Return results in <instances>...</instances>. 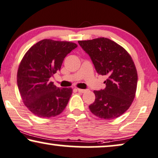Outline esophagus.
I'll return each mask as SVG.
<instances>
[{"label": "esophagus", "instance_id": "obj_1", "mask_svg": "<svg viewBox=\"0 0 158 158\" xmlns=\"http://www.w3.org/2000/svg\"><path fill=\"white\" fill-rule=\"evenodd\" d=\"M77 90H78V92H81V93H84V92H87V89H79V88H78Z\"/></svg>", "mask_w": 158, "mask_h": 158}]
</instances>
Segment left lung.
Instances as JSON below:
<instances>
[{
  "instance_id": "8db88e82",
  "label": "left lung",
  "mask_w": 158,
  "mask_h": 158,
  "mask_svg": "<svg viewBox=\"0 0 158 158\" xmlns=\"http://www.w3.org/2000/svg\"><path fill=\"white\" fill-rule=\"evenodd\" d=\"M89 54L99 74L108 76L106 87L96 91L95 100L89 108L94 115L105 120L123 114L135 98L137 71L129 52L114 41L105 37L78 41Z\"/></svg>"
}]
</instances>
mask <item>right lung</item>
Listing matches in <instances>:
<instances>
[{
  "label": "right lung",
  "mask_w": 158,
  "mask_h": 158,
  "mask_svg": "<svg viewBox=\"0 0 158 158\" xmlns=\"http://www.w3.org/2000/svg\"><path fill=\"white\" fill-rule=\"evenodd\" d=\"M77 45L45 39L27 50L17 71V85L25 106L40 118L61 113L72 94L71 88H58L50 78L61 68L66 56Z\"/></svg>",
  "instance_id": "right-lung-1"
}]
</instances>
